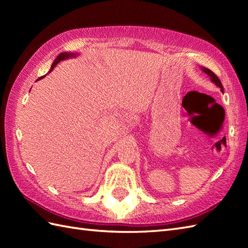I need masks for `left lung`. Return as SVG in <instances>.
<instances>
[{
    "label": "left lung",
    "instance_id": "8db88e82",
    "mask_svg": "<svg viewBox=\"0 0 248 248\" xmlns=\"http://www.w3.org/2000/svg\"><path fill=\"white\" fill-rule=\"evenodd\" d=\"M202 70L205 73V75H208V76L210 77V78H211V81L215 84V85L218 86V87L220 88V91H222V93H223V92H224V87H223V85H222V83H220V80L217 78V76L215 75V73L212 72L210 69H208V68L202 67Z\"/></svg>",
    "mask_w": 248,
    "mask_h": 248
}]
</instances>
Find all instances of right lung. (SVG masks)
Listing matches in <instances>:
<instances>
[{"instance_id": "1", "label": "right lung", "mask_w": 248, "mask_h": 248, "mask_svg": "<svg viewBox=\"0 0 248 248\" xmlns=\"http://www.w3.org/2000/svg\"><path fill=\"white\" fill-rule=\"evenodd\" d=\"M77 56V54H75V53H67V52H62V53H61L59 56L56 57L55 59V61L53 62V64H52V66H51V69H50V72L54 69V67L59 64V62H61V61H64V60H67V59H71V57H76ZM44 77H40L38 80H40V78H43Z\"/></svg>"}]
</instances>
